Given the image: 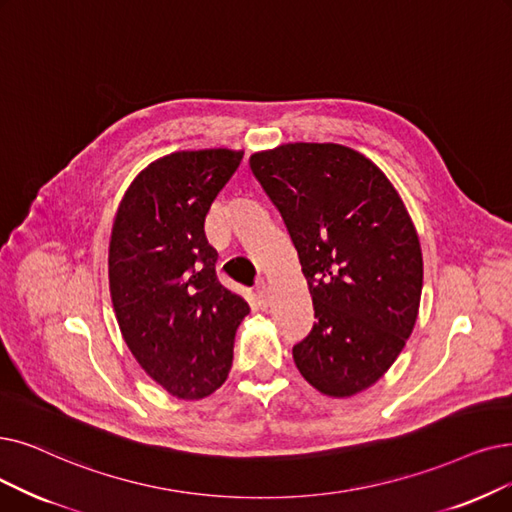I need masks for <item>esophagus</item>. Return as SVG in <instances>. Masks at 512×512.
<instances>
[{
    "mask_svg": "<svg viewBox=\"0 0 512 512\" xmlns=\"http://www.w3.org/2000/svg\"><path fill=\"white\" fill-rule=\"evenodd\" d=\"M256 298H258V304L267 309V306H269V283L267 281H260L256 285Z\"/></svg>",
    "mask_w": 512,
    "mask_h": 512,
    "instance_id": "esophagus-1",
    "label": "esophagus"
}]
</instances>
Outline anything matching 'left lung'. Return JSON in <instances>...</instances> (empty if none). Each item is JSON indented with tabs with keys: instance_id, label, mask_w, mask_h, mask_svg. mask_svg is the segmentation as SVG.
Returning a JSON list of instances; mask_svg holds the SVG:
<instances>
[{
	"instance_id": "left-lung-1",
	"label": "left lung",
	"mask_w": 512,
	"mask_h": 512,
	"mask_svg": "<svg viewBox=\"0 0 512 512\" xmlns=\"http://www.w3.org/2000/svg\"><path fill=\"white\" fill-rule=\"evenodd\" d=\"M294 241L315 306L294 346L302 378L346 399L376 384L416 325L422 250L393 182L359 151L290 142L250 157Z\"/></svg>"
}]
</instances>
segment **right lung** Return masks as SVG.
Wrapping results in <instances>:
<instances>
[{
	"mask_svg": "<svg viewBox=\"0 0 512 512\" xmlns=\"http://www.w3.org/2000/svg\"><path fill=\"white\" fill-rule=\"evenodd\" d=\"M243 151L163 155L121 197L109 241V290L130 353L172 397L203 399L227 380L250 306L216 279L203 231Z\"/></svg>",
	"mask_w": 512,
	"mask_h": 512,
	"instance_id": "add662e5",
	"label": "right lung"
}]
</instances>
